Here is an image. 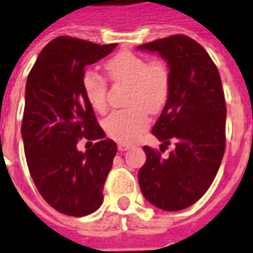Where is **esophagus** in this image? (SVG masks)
Here are the masks:
<instances>
[{
  "instance_id": "esophagus-1",
  "label": "esophagus",
  "mask_w": 253,
  "mask_h": 253,
  "mask_svg": "<svg viewBox=\"0 0 253 253\" xmlns=\"http://www.w3.org/2000/svg\"><path fill=\"white\" fill-rule=\"evenodd\" d=\"M117 147H119V150H120V151H126V150H129L130 147H132V145H130V143L120 142L119 145H117Z\"/></svg>"
}]
</instances>
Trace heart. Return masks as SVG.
<instances>
[{"label":"heart","instance_id":"obj_1","mask_svg":"<svg viewBox=\"0 0 253 253\" xmlns=\"http://www.w3.org/2000/svg\"><path fill=\"white\" fill-rule=\"evenodd\" d=\"M111 78L132 86L129 110L117 111L104 120V130L119 142H133L150 124L149 111L158 112L169 94V70L163 61H149L132 52H120L106 64ZM84 96L98 112L107 110V84L98 73L87 70L82 78Z\"/></svg>","mask_w":253,"mask_h":253}]
</instances>
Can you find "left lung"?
Masks as SVG:
<instances>
[{
    "label": "left lung",
    "instance_id": "left-lung-1",
    "mask_svg": "<svg viewBox=\"0 0 253 253\" xmlns=\"http://www.w3.org/2000/svg\"><path fill=\"white\" fill-rule=\"evenodd\" d=\"M137 49L157 52L167 61L169 94L151 133L163 147L175 141L166 158L143 146L146 162L138 171L139 188L151 205L177 211L203 197L223 158L226 103L221 77L207 50L185 35L154 40Z\"/></svg>",
    "mask_w": 253,
    "mask_h": 253
}]
</instances>
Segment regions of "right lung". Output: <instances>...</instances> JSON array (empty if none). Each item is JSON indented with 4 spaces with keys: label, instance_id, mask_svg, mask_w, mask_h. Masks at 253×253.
<instances>
[{
    "label": "right lung",
    "instance_id": "right-lung-1",
    "mask_svg": "<svg viewBox=\"0 0 253 253\" xmlns=\"http://www.w3.org/2000/svg\"><path fill=\"white\" fill-rule=\"evenodd\" d=\"M116 45L60 36L42 49L27 77L22 138L28 169L42 197L66 215H88L103 203L117 146L99 126L82 78ZM81 138L94 146L80 152Z\"/></svg>",
    "mask_w": 253,
    "mask_h": 253
}]
</instances>
